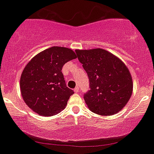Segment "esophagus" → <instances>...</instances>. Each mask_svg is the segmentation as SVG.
Segmentation results:
<instances>
[{
  "label": "esophagus",
  "mask_w": 154,
  "mask_h": 154,
  "mask_svg": "<svg viewBox=\"0 0 154 154\" xmlns=\"http://www.w3.org/2000/svg\"><path fill=\"white\" fill-rule=\"evenodd\" d=\"M73 91H74V92H75V93H77V92L80 91V88H79L78 87H76V88L73 89Z\"/></svg>",
  "instance_id": "34e87169"
}]
</instances>
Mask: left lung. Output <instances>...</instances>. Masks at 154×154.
Instances as JSON below:
<instances>
[{"mask_svg": "<svg viewBox=\"0 0 154 154\" xmlns=\"http://www.w3.org/2000/svg\"><path fill=\"white\" fill-rule=\"evenodd\" d=\"M75 52L90 81V91L84 96L88 109L100 116H112L121 111L130 99L133 88L126 65L100 48Z\"/></svg>", "mask_w": 154, "mask_h": 154, "instance_id": "left-lung-1", "label": "left lung"}]
</instances>
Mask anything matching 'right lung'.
I'll return each mask as SVG.
<instances>
[{
	"label": "right lung",
	"instance_id": "obj_1",
	"mask_svg": "<svg viewBox=\"0 0 154 154\" xmlns=\"http://www.w3.org/2000/svg\"><path fill=\"white\" fill-rule=\"evenodd\" d=\"M77 58L71 49L53 46L35 55L25 66L20 79L21 97L33 112L52 116L63 110L73 90L66 87L62 67Z\"/></svg>",
	"mask_w": 154,
	"mask_h": 154
}]
</instances>
